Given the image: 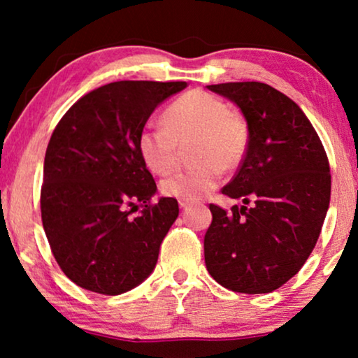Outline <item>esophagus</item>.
Here are the masks:
<instances>
[{
  "label": "esophagus",
  "instance_id": "obj_1",
  "mask_svg": "<svg viewBox=\"0 0 358 358\" xmlns=\"http://www.w3.org/2000/svg\"><path fill=\"white\" fill-rule=\"evenodd\" d=\"M189 205H192V200H184V199L179 200V207L180 208H187Z\"/></svg>",
  "mask_w": 358,
  "mask_h": 358
}]
</instances>
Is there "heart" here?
Instances as JSON below:
<instances>
[{"label":"heart","mask_w":358,"mask_h":358,"mask_svg":"<svg viewBox=\"0 0 358 358\" xmlns=\"http://www.w3.org/2000/svg\"><path fill=\"white\" fill-rule=\"evenodd\" d=\"M164 127H146L138 136L141 159L151 173L166 176L179 163L180 146L192 143L200 164L179 171L161 182L166 197L197 200L218 185L223 169L241 163L248 130L222 99L205 91H189L171 102L163 114Z\"/></svg>","instance_id":"1"}]
</instances>
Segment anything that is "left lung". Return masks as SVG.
<instances>
[{
    "label": "left lung",
    "mask_w": 358,
    "mask_h": 358,
    "mask_svg": "<svg viewBox=\"0 0 358 358\" xmlns=\"http://www.w3.org/2000/svg\"><path fill=\"white\" fill-rule=\"evenodd\" d=\"M207 87L239 107L249 140L241 168L222 190L243 205L231 212L210 205L205 266L228 290L271 293L316 246L329 208V161L311 122L280 91L257 81Z\"/></svg>",
    "instance_id": "left-lung-1"
}]
</instances>
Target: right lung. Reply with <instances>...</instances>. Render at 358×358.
Wrapping results in <instances>:
<instances>
[{"label": "right lung", "mask_w": 358, "mask_h": 358, "mask_svg": "<svg viewBox=\"0 0 358 358\" xmlns=\"http://www.w3.org/2000/svg\"><path fill=\"white\" fill-rule=\"evenodd\" d=\"M185 86L109 83L75 102L53 130L43 161L42 223L58 266L78 287L120 295L155 271L179 205L171 197L151 203L158 189L138 136L156 107Z\"/></svg>", "instance_id": "right-lung-1"}]
</instances>
